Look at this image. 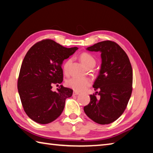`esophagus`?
<instances>
[{"label":"esophagus","mask_w":153,"mask_h":153,"mask_svg":"<svg viewBox=\"0 0 153 153\" xmlns=\"http://www.w3.org/2000/svg\"><path fill=\"white\" fill-rule=\"evenodd\" d=\"M79 94H80L79 92H77V91H74V92H73V95H79Z\"/></svg>","instance_id":"34e87169"}]
</instances>
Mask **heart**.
Returning a JSON list of instances; mask_svg holds the SVG:
<instances>
[{
    "mask_svg": "<svg viewBox=\"0 0 153 153\" xmlns=\"http://www.w3.org/2000/svg\"><path fill=\"white\" fill-rule=\"evenodd\" d=\"M81 60L85 66L88 67L91 65H95L96 60L92 55L89 53H82L81 55ZM72 60L69 59L64 64V71L66 74L68 73V67L71 63ZM67 85L72 89L77 91H83L91 85V80L87 77L73 76L69 79L66 82Z\"/></svg>",
    "mask_w": 153,
    "mask_h": 153,
    "instance_id": "1",
    "label": "heart"
}]
</instances>
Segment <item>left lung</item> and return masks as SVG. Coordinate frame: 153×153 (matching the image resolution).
<instances>
[{
	"mask_svg": "<svg viewBox=\"0 0 153 153\" xmlns=\"http://www.w3.org/2000/svg\"><path fill=\"white\" fill-rule=\"evenodd\" d=\"M91 52H100L101 66L93 87L99 91L90 95L84 111L93 121L109 124L122 116L132 91V68L124 50L116 42L107 40L88 47ZM98 94L100 99L96 97Z\"/></svg>",
	"mask_w": 153,
	"mask_h": 153,
	"instance_id": "1",
	"label": "left lung"
}]
</instances>
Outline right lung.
I'll return each instance as SVG.
<instances>
[{"label":"right lung","instance_id":"right-lung-1","mask_svg":"<svg viewBox=\"0 0 153 153\" xmlns=\"http://www.w3.org/2000/svg\"><path fill=\"white\" fill-rule=\"evenodd\" d=\"M77 47L67 48L52 39L36 43L27 52L17 82L18 92L24 111L29 118L41 124L54 121L60 116L66 98L72 91L60 85L53 91V84L63 81L62 64Z\"/></svg>","mask_w":153,"mask_h":153}]
</instances>
